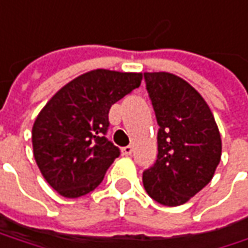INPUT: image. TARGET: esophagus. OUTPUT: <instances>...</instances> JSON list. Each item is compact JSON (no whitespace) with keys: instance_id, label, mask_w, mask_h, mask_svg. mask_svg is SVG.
Returning <instances> with one entry per match:
<instances>
[{"instance_id":"34e87169","label":"esophagus","mask_w":248,"mask_h":248,"mask_svg":"<svg viewBox=\"0 0 248 248\" xmlns=\"http://www.w3.org/2000/svg\"><path fill=\"white\" fill-rule=\"evenodd\" d=\"M122 153H124V155H130V154L133 153V147L132 146H126V147L122 149Z\"/></svg>"}]
</instances>
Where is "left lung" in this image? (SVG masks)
<instances>
[{
  "mask_svg": "<svg viewBox=\"0 0 248 248\" xmlns=\"http://www.w3.org/2000/svg\"><path fill=\"white\" fill-rule=\"evenodd\" d=\"M157 124L158 154L143 172L146 192L164 206H180L206 186L222 155L213 113L197 90L171 73H144Z\"/></svg>",
  "mask_w": 248,
  "mask_h": 248,
  "instance_id": "8db88e82",
  "label": "left lung"
}]
</instances>
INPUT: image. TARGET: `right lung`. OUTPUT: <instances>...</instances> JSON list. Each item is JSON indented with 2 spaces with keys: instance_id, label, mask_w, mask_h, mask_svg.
<instances>
[{
  "instance_id": "add662e5",
  "label": "right lung",
  "mask_w": 248,
  "mask_h": 248,
  "mask_svg": "<svg viewBox=\"0 0 248 248\" xmlns=\"http://www.w3.org/2000/svg\"><path fill=\"white\" fill-rule=\"evenodd\" d=\"M141 73L98 68L60 88L39 112L32 127L36 164L62 197L94 191L119 149L105 138L110 107L141 82Z\"/></svg>"
}]
</instances>
